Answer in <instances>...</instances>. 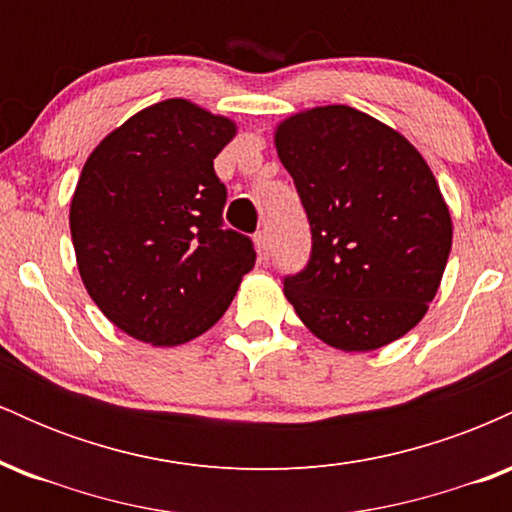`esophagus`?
<instances>
[{
	"label": "esophagus",
	"instance_id": "esophagus-1",
	"mask_svg": "<svg viewBox=\"0 0 512 512\" xmlns=\"http://www.w3.org/2000/svg\"><path fill=\"white\" fill-rule=\"evenodd\" d=\"M255 248H257V255H260V262H267L269 255H272V243H269V236L264 231H260L255 236Z\"/></svg>",
	"mask_w": 512,
	"mask_h": 512
}]
</instances>
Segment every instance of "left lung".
<instances>
[{
    "label": "left lung",
    "instance_id": "1",
    "mask_svg": "<svg viewBox=\"0 0 512 512\" xmlns=\"http://www.w3.org/2000/svg\"><path fill=\"white\" fill-rule=\"evenodd\" d=\"M274 146L313 233L308 267L284 279L303 325L339 351L404 337L436 298L452 248L450 209L424 156L349 105L286 117Z\"/></svg>",
    "mask_w": 512,
    "mask_h": 512
}]
</instances>
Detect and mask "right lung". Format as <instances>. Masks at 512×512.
<instances>
[{"mask_svg": "<svg viewBox=\"0 0 512 512\" xmlns=\"http://www.w3.org/2000/svg\"><path fill=\"white\" fill-rule=\"evenodd\" d=\"M231 117L185 98L139 110L86 158L69 209L88 296L129 337L178 346L214 327L255 267L250 238L223 228L214 158Z\"/></svg>", "mask_w": 512, "mask_h": 512, "instance_id": "obj_1", "label": "right lung"}]
</instances>
